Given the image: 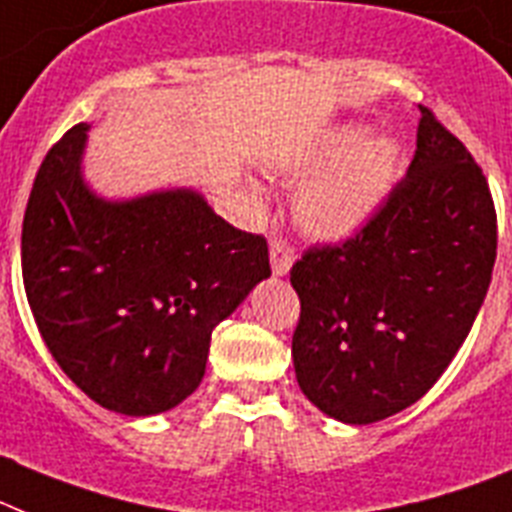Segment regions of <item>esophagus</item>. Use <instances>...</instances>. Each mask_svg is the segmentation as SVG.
Returning a JSON list of instances; mask_svg holds the SVG:
<instances>
[{"instance_id": "34e87169", "label": "esophagus", "mask_w": 512, "mask_h": 512, "mask_svg": "<svg viewBox=\"0 0 512 512\" xmlns=\"http://www.w3.org/2000/svg\"><path fill=\"white\" fill-rule=\"evenodd\" d=\"M270 265H273L276 276H286L291 265H294V247L281 236L270 239Z\"/></svg>"}]
</instances>
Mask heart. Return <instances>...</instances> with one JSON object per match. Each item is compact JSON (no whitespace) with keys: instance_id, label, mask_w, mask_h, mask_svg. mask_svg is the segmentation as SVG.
<instances>
[{"instance_id":"1","label":"heart","mask_w":512,"mask_h":512,"mask_svg":"<svg viewBox=\"0 0 512 512\" xmlns=\"http://www.w3.org/2000/svg\"><path fill=\"white\" fill-rule=\"evenodd\" d=\"M403 169V148L393 137H372L362 124H341L302 158L312 176L294 195L296 223L317 239H346L362 231L385 205ZM252 197L257 190L252 187Z\"/></svg>"}]
</instances>
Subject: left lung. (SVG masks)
I'll list each match as a JSON object with an SVG mask.
<instances>
[{"instance_id":"1","label":"left lung","mask_w":512,"mask_h":512,"mask_svg":"<svg viewBox=\"0 0 512 512\" xmlns=\"http://www.w3.org/2000/svg\"><path fill=\"white\" fill-rule=\"evenodd\" d=\"M409 174L375 218L291 268L296 382L322 414L372 424L409 409L453 362L487 296L497 213L487 176L427 106Z\"/></svg>"}]
</instances>
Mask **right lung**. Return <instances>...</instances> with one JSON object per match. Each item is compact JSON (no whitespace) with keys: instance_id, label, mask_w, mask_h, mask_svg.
<instances>
[{"instance_id":"1","label":"right lung","mask_w":512,"mask_h":512,"mask_svg":"<svg viewBox=\"0 0 512 512\" xmlns=\"http://www.w3.org/2000/svg\"><path fill=\"white\" fill-rule=\"evenodd\" d=\"M88 124L46 153L23 218V283L46 349L88 398L169 411L205 375L210 336L270 276L268 242L195 190L103 200L83 179Z\"/></svg>"}]
</instances>
